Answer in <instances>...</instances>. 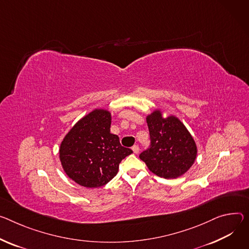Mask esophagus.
Instances as JSON below:
<instances>
[{
  "label": "esophagus",
  "mask_w": 249,
  "mask_h": 249,
  "mask_svg": "<svg viewBox=\"0 0 249 249\" xmlns=\"http://www.w3.org/2000/svg\"><path fill=\"white\" fill-rule=\"evenodd\" d=\"M132 151H133V153H134V154H138V153H139V151H140L139 146H138V145H135V146H133V147H132Z\"/></svg>",
  "instance_id": "34e87169"
}]
</instances>
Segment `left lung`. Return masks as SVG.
Here are the masks:
<instances>
[{"instance_id": "8db88e82", "label": "left lung", "mask_w": 249, "mask_h": 249, "mask_svg": "<svg viewBox=\"0 0 249 249\" xmlns=\"http://www.w3.org/2000/svg\"><path fill=\"white\" fill-rule=\"evenodd\" d=\"M161 108L146 116L151 147L140 154V159L158 177L177 178L194 165L197 148L184 123L178 117L163 116Z\"/></svg>"}]
</instances>
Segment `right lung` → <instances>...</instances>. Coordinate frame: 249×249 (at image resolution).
<instances>
[{
    "label": "right lung",
    "instance_id": "obj_1",
    "mask_svg": "<svg viewBox=\"0 0 249 249\" xmlns=\"http://www.w3.org/2000/svg\"><path fill=\"white\" fill-rule=\"evenodd\" d=\"M111 113L96 108L79 119L67 132L59 146L64 173L85 188H99L114 178L119 164L132 153L110 133Z\"/></svg>",
    "mask_w": 249,
    "mask_h": 249
}]
</instances>
